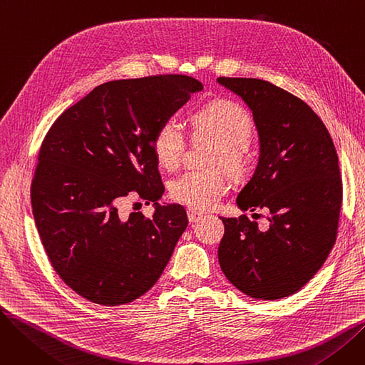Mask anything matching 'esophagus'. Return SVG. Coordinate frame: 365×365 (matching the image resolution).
I'll list each match as a JSON object with an SVG mask.
<instances>
[{
	"mask_svg": "<svg viewBox=\"0 0 365 365\" xmlns=\"http://www.w3.org/2000/svg\"><path fill=\"white\" fill-rule=\"evenodd\" d=\"M202 216H204V215H202V213H200V212H197V210H192V208H189V210H187V220H189L190 223H195V222H198Z\"/></svg>",
	"mask_w": 365,
	"mask_h": 365,
	"instance_id": "esophagus-1",
	"label": "esophagus"
}]
</instances>
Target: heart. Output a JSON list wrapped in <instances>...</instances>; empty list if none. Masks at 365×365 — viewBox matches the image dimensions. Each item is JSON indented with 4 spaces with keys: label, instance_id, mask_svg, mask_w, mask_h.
Returning <instances> with one entry per match:
<instances>
[{
    "label": "heart",
    "instance_id": "heart-1",
    "mask_svg": "<svg viewBox=\"0 0 365 365\" xmlns=\"http://www.w3.org/2000/svg\"><path fill=\"white\" fill-rule=\"evenodd\" d=\"M190 124L200 138L216 142L213 165L237 170L245 161V142L252 138L253 121L237 102L216 99L200 106L190 115ZM186 148L185 131L175 118L165 120L152 138L157 163L165 170L180 165ZM231 187L220 171L192 170L170 185V197L192 210H210L219 204Z\"/></svg>",
    "mask_w": 365,
    "mask_h": 365
}]
</instances>
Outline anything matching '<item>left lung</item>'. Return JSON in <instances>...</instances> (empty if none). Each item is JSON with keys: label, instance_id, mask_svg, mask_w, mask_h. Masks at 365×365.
Returning a JSON list of instances; mask_svg holds the SVG:
<instances>
[{"label": "left lung", "instance_id": "obj_1", "mask_svg": "<svg viewBox=\"0 0 365 365\" xmlns=\"http://www.w3.org/2000/svg\"><path fill=\"white\" fill-rule=\"evenodd\" d=\"M217 83L252 109L259 133V163L237 204L271 213L264 232L245 215L220 217L219 263L244 294L282 299L319 271L336 242L343 198L337 152L321 118L294 94L257 78Z\"/></svg>", "mask_w": 365, "mask_h": 365}]
</instances>
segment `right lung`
Here are the masks:
<instances>
[{"mask_svg":"<svg viewBox=\"0 0 365 365\" xmlns=\"http://www.w3.org/2000/svg\"><path fill=\"white\" fill-rule=\"evenodd\" d=\"M201 90L187 75L109 81L46 134L31 185L32 213L54 271L84 299L130 303L161 277L187 216L179 204H158L164 185L152 138ZM130 192L154 202L150 218L118 215Z\"/></svg>","mask_w":365,"mask_h":365,"instance_id":"1","label":"right lung"}]
</instances>
